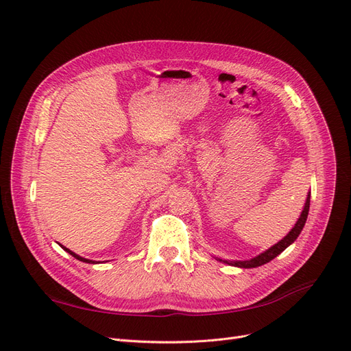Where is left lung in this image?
<instances>
[{
	"instance_id": "obj_1",
	"label": "left lung",
	"mask_w": 351,
	"mask_h": 351,
	"mask_svg": "<svg viewBox=\"0 0 351 351\" xmlns=\"http://www.w3.org/2000/svg\"><path fill=\"white\" fill-rule=\"evenodd\" d=\"M309 204H311V194H308V197H306V202H304V207L300 213V217L298 219V221L295 224V228H293L285 237H282L280 242H277L276 245L268 247V250L264 251L263 254H259V255H256L251 259H246V261H228V259H221V258H216V259L220 263L229 264L232 267H239V268H256V267H261V265L269 263L271 259H274L276 256H278L282 251L286 250L287 246H290L293 242L298 239V236L300 234L304 223H306L308 213H309Z\"/></svg>"
}]
</instances>
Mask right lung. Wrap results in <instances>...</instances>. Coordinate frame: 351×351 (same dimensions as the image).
I'll list each match as a JSON object with an SVG mask.
<instances>
[{"label": "right lung", "instance_id": "add662e5", "mask_svg": "<svg viewBox=\"0 0 351 351\" xmlns=\"http://www.w3.org/2000/svg\"><path fill=\"white\" fill-rule=\"evenodd\" d=\"M61 247H62V250H64L65 252H69V254L73 255L75 259H78V261H83V263H87V264H95V261H92V259H87V258H83V256H80V255H77V254H74L73 251H70L69 247H65V246H62V245H61Z\"/></svg>", "mask_w": 351, "mask_h": 351}]
</instances>
